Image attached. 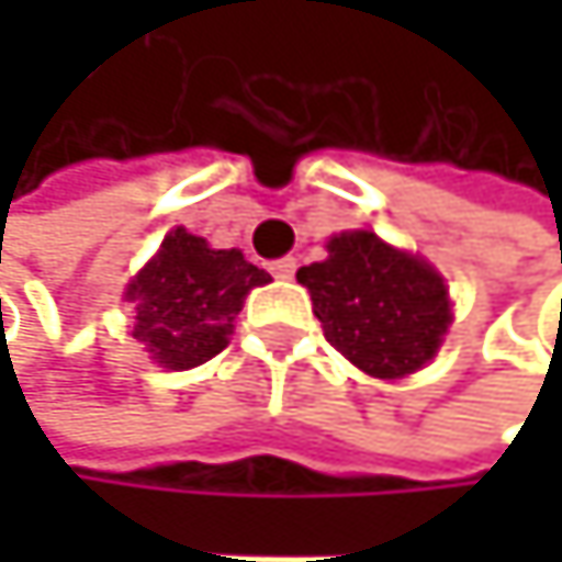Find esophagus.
<instances>
[{
  "instance_id": "obj_1",
  "label": "esophagus",
  "mask_w": 562,
  "mask_h": 562,
  "mask_svg": "<svg viewBox=\"0 0 562 562\" xmlns=\"http://www.w3.org/2000/svg\"><path fill=\"white\" fill-rule=\"evenodd\" d=\"M293 272H296V259H290V256L272 262V276H276V279H293Z\"/></svg>"
}]
</instances>
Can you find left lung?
<instances>
[{
  "mask_svg": "<svg viewBox=\"0 0 562 562\" xmlns=\"http://www.w3.org/2000/svg\"><path fill=\"white\" fill-rule=\"evenodd\" d=\"M327 252L296 279L330 347L371 378H404L431 360L451 319L441 276L374 232L334 235Z\"/></svg>",
  "mask_w": 562,
  "mask_h": 562,
  "instance_id": "obj_1",
  "label": "left lung"
}]
</instances>
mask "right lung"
<instances>
[{"mask_svg": "<svg viewBox=\"0 0 562 562\" xmlns=\"http://www.w3.org/2000/svg\"><path fill=\"white\" fill-rule=\"evenodd\" d=\"M269 272L246 262L239 249H209L205 239L175 228L131 283L134 337L171 371H188L225 350L232 319L252 286Z\"/></svg>", "mask_w": 562, "mask_h": 562, "instance_id": "right-lung-1", "label": "right lung"}]
</instances>
